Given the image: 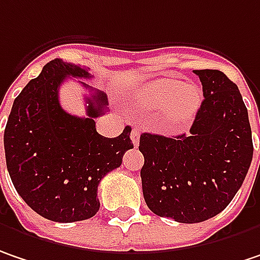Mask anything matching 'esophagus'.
I'll return each instance as SVG.
<instances>
[{
  "mask_svg": "<svg viewBox=\"0 0 260 260\" xmlns=\"http://www.w3.org/2000/svg\"><path fill=\"white\" fill-rule=\"evenodd\" d=\"M131 140H132V144L137 145L140 144V129L138 128H134L132 132H131Z\"/></svg>",
  "mask_w": 260,
  "mask_h": 260,
  "instance_id": "obj_1",
  "label": "esophagus"
}]
</instances>
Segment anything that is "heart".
<instances>
[{
    "label": "heart",
    "instance_id": "1",
    "mask_svg": "<svg viewBox=\"0 0 260 260\" xmlns=\"http://www.w3.org/2000/svg\"><path fill=\"white\" fill-rule=\"evenodd\" d=\"M203 100L202 89L194 84H184L174 78H159L147 82L137 92L140 107L151 112L163 110L168 126L178 128L192 120Z\"/></svg>",
    "mask_w": 260,
    "mask_h": 260
}]
</instances>
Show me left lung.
Segmentation results:
<instances>
[{"label":"left lung","mask_w":260,"mask_h":260,"mask_svg":"<svg viewBox=\"0 0 260 260\" xmlns=\"http://www.w3.org/2000/svg\"><path fill=\"white\" fill-rule=\"evenodd\" d=\"M203 85L202 106L188 134L144 132L140 151L148 209L182 223L221 213L241 187L253 157L252 129L237 85L221 70H194Z\"/></svg>","instance_id":"8db88e82"}]
</instances>
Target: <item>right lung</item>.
<instances>
[{"label": "right lung", "mask_w": 260, "mask_h": 260, "mask_svg": "<svg viewBox=\"0 0 260 260\" xmlns=\"http://www.w3.org/2000/svg\"><path fill=\"white\" fill-rule=\"evenodd\" d=\"M68 76L89 79L88 69L60 58L47 63L16 97L4 131L10 178L19 196L38 215L54 222L92 218L103 176L122 165L134 148L131 126L116 138L95 129V117L107 110L104 92L88 86L86 117L64 112L58 89Z\"/></svg>", "instance_id": "add662e5"}]
</instances>
